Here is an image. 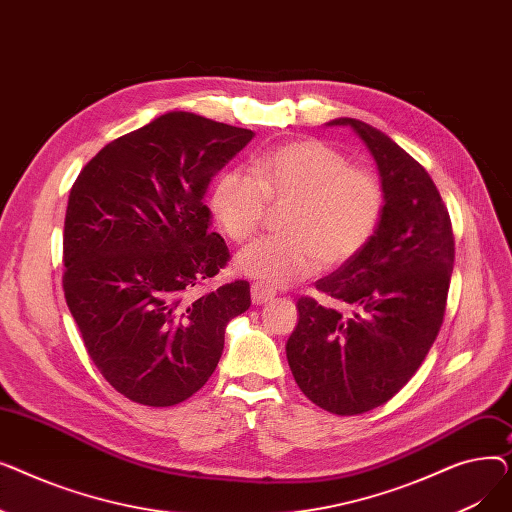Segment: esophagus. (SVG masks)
I'll list each match as a JSON object with an SVG mask.
<instances>
[{
  "label": "esophagus",
  "instance_id": "34e87169",
  "mask_svg": "<svg viewBox=\"0 0 512 512\" xmlns=\"http://www.w3.org/2000/svg\"><path fill=\"white\" fill-rule=\"evenodd\" d=\"M276 297V290L267 288L263 284H253L251 286V299L255 305H263V303H270Z\"/></svg>",
  "mask_w": 512,
  "mask_h": 512
}]
</instances>
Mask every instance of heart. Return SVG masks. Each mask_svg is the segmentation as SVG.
I'll return each mask as SVG.
<instances>
[{
    "label": "heart",
    "instance_id": "obj_1",
    "mask_svg": "<svg viewBox=\"0 0 512 512\" xmlns=\"http://www.w3.org/2000/svg\"><path fill=\"white\" fill-rule=\"evenodd\" d=\"M255 176L226 170L213 182L209 205L222 230L249 240L270 205H286L284 234L255 240L236 259L240 274L265 286H286L355 259L378 234L386 193L371 170L351 166L338 149L317 139H297L263 151Z\"/></svg>",
    "mask_w": 512,
    "mask_h": 512
}]
</instances>
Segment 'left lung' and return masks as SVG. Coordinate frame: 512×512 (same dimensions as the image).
Returning a JSON list of instances; mask_svg holds the SVG:
<instances>
[{"label": "left lung", "mask_w": 512, "mask_h": 512, "mask_svg": "<svg viewBox=\"0 0 512 512\" xmlns=\"http://www.w3.org/2000/svg\"><path fill=\"white\" fill-rule=\"evenodd\" d=\"M351 126L378 164L386 209L378 234L297 303L286 342L303 394L334 415H361L405 386L432 348L446 313L454 265L448 209L434 180L388 134L355 118Z\"/></svg>", "instance_id": "8db88e82"}]
</instances>
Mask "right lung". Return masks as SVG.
<instances>
[{"label": "right lung", "mask_w": 512, "mask_h": 512, "mask_svg": "<svg viewBox=\"0 0 512 512\" xmlns=\"http://www.w3.org/2000/svg\"><path fill=\"white\" fill-rule=\"evenodd\" d=\"M253 130L170 112L105 145L80 170L64 220V297L114 390L172 407L205 386L247 280L211 288L230 251L209 232L207 188Z\"/></svg>", "instance_id": "1"}]
</instances>
